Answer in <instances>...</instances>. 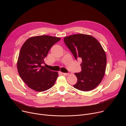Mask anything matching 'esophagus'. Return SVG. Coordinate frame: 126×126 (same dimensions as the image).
<instances>
[{
    "label": "esophagus",
    "instance_id": "34e87169",
    "mask_svg": "<svg viewBox=\"0 0 126 126\" xmlns=\"http://www.w3.org/2000/svg\"><path fill=\"white\" fill-rule=\"evenodd\" d=\"M63 75H64V76H68L69 75L68 73H62Z\"/></svg>",
    "mask_w": 126,
    "mask_h": 126
}]
</instances>
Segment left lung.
<instances>
[{
  "mask_svg": "<svg viewBox=\"0 0 126 126\" xmlns=\"http://www.w3.org/2000/svg\"><path fill=\"white\" fill-rule=\"evenodd\" d=\"M64 41L76 60H82L81 71L75 74L78 82L74 87L83 91L94 89L101 82L106 67V55L102 45L94 37L82 34L66 37Z\"/></svg>",
  "mask_w": 126,
  "mask_h": 126,
  "instance_id": "8db88e82",
  "label": "left lung"
}]
</instances>
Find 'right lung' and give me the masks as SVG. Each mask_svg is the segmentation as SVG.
<instances>
[{
	"label": "right lung",
	"mask_w": 126,
	"mask_h": 126,
	"mask_svg": "<svg viewBox=\"0 0 126 126\" xmlns=\"http://www.w3.org/2000/svg\"><path fill=\"white\" fill-rule=\"evenodd\" d=\"M60 39L47 35L38 36L29 38L22 45L17 69L22 80L32 89L44 91L55 84L58 72L52 71L42 65L50 48Z\"/></svg>",
	"instance_id": "1"
}]
</instances>
